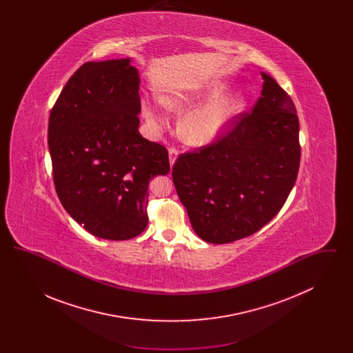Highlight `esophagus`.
Returning <instances> with one entry per match:
<instances>
[{
    "label": "esophagus",
    "mask_w": 353,
    "mask_h": 353,
    "mask_svg": "<svg viewBox=\"0 0 353 353\" xmlns=\"http://www.w3.org/2000/svg\"><path fill=\"white\" fill-rule=\"evenodd\" d=\"M177 156H179V150L176 147H170L169 148V161H170V165L174 164Z\"/></svg>",
    "instance_id": "obj_1"
}]
</instances>
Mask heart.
<instances>
[{
  "mask_svg": "<svg viewBox=\"0 0 353 353\" xmlns=\"http://www.w3.org/2000/svg\"><path fill=\"white\" fill-rule=\"evenodd\" d=\"M226 90L225 85H214L200 92L172 94L161 98V103L173 111H181L202 101H210L188 112L181 120L180 134L188 144L206 145L213 143L245 111L246 99L241 95L222 98ZM144 115L157 128L167 124L165 115L156 104L147 103Z\"/></svg>",
  "mask_w": 353,
  "mask_h": 353,
  "instance_id": "obj_1",
  "label": "heart"
}]
</instances>
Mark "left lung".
Masks as SVG:
<instances>
[{
  "mask_svg": "<svg viewBox=\"0 0 353 353\" xmlns=\"http://www.w3.org/2000/svg\"><path fill=\"white\" fill-rule=\"evenodd\" d=\"M263 87L213 143L181 153L172 177L193 230L209 243L249 236L274 219L296 181L299 119L290 95L262 72Z\"/></svg>",
  "mask_w": 353,
  "mask_h": 353,
  "instance_id": "8db88e82",
  "label": "left lung"
}]
</instances>
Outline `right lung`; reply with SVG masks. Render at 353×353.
<instances>
[{
  "instance_id": "right-lung-1",
  "label": "right lung",
  "mask_w": 353,
  "mask_h": 353,
  "mask_svg": "<svg viewBox=\"0 0 353 353\" xmlns=\"http://www.w3.org/2000/svg\"><path fill=\"white\" fill-rule=\"evenodd\" d=\"M139 82L130 59L87 62L49 118L59 201L88 233L111 241L144 232L150 180L170 169L167 148L139 134Z\"/></svg>"
}]
</instances>
